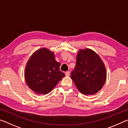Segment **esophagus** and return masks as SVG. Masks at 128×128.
I'll return each instance as SVG.
<instances>
[{
  "label": "esophagus",
  "mask_w": 128,
  "mask_h": 128,
  "mask_svg": "<svg viewBox=\"0 0 128 128\" xmlns=\"http://www.w3.org/2000/svg\"><path fill=\"white\" fill-rule=\"evenodd\" d=\"M66 76H70V72H66Z\"/></svg>",
  "instance_id": "esophagus-1"
}]
</instances>
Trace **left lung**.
Here are the masks:
<instances>
[{"label": "left lung", "mask_w": 128, "mask_h": 128, "mask_svg": "<svg viewBox=\"0 0 128 128\" xmlns=\"http://www.w3.org/2000/svg\"><path fill=\"white\" fill-rule=\"evenodd\" d=\"M70 77L80 92L86 95H94L105 84L107 78L105 65L92 50L80 49Z\"/></svg>", "instance_id": "left-lung-1"}]
</instances>
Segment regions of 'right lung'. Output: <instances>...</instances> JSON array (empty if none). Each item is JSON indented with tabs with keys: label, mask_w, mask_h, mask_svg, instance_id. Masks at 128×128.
I'll return each instance as SVG.
<instances>
[{
	"label": "right lung",
	"mask_w": 128,
	"mask_h": 128,
	"mask_svg": "<svg viewBox=\"0 0 128 128\" xmlns=\"http://www.w3.org/2000/svg\"><path fill=\"white\" fill-rule=\"evenodd\" d=\"M54 52L46 48L36 51L26 64L24 76L29 88L38 95L47 94L64 77Z\"/></svg>",
	"instance_id": "1"
}]
</instances>
